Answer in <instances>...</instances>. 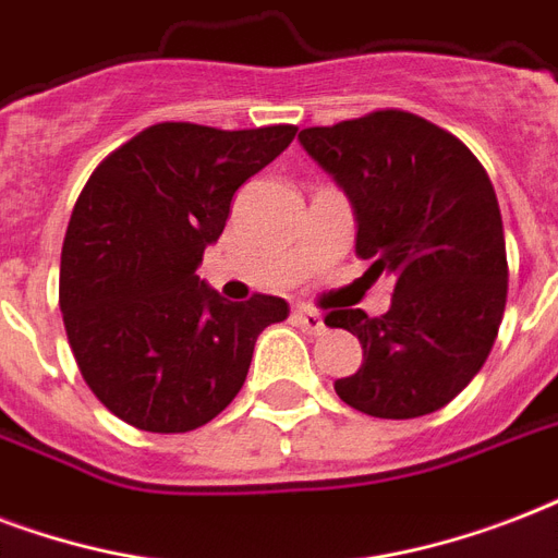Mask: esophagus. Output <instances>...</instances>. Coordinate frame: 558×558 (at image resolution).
Listing matches in <instances>:
<instances>
[{
    "label": "esophagus",
    "mask_w": 558,
    "mask_h": 558,
    "mask_svg": "<svg viewBox=\"0 0 558 558\" xmlns=\"http://www.w3.org/2000/svg\"><path fill=\"white\" fill-rule=\"evenodd\" d=\"M293 323L305 331V335H323L326 331V323L319 317L317 311L311 308H296L293 311Z\"/></svg>",
    "instance_id": "34e87169"
}]
</instances>
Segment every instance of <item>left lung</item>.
<instances>
[{"mask_svg": "<svg viewBox=\"0 0 558 558\" xmlns=\"http://www.w3.org/2000/svg\"><path fill=\"white\" fill-rule=\"evenodd\" d=\"M302 148L347 192L355 253L369 274H392L381 317L328 311L364 347L335 390L378 418L445 408L481 373L507 308V244L486 168L463 142L422 116L375 110L331 128H305Z\"/></svg>", "mask_w": 558, "mask_h": 558, "instance_id": "left-lung-1", "label": "left lung"}]
</instances>
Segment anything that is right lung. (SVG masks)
<instances>
[{
	"label": "right lung",
	"mask_w": 558,
	"mask_h": 558,
	"mask_svg": "<svg viewBox=\"0 0 558 558\" xmlns=\"http://www.w3.org/2000/svg\"><path fill=\"white\" fill-rule=\"evenodd\" d=\"M293 136V124H150L86 180L60 253V311L84 381L128 425L211 422L244 387L258 335L288 317L279 296L227 302L194 270L232 194Z\"/></svg>",
	"instance_id": "right-lung-1"
}]
</instances>
